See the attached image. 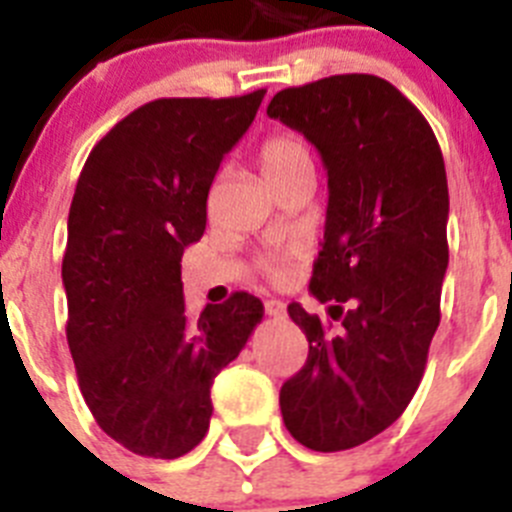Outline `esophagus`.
<instances>
[{
	"label": "esophagus",
	"instance_id": "obj_1",
	"mask_svg": "<svg viewBox=\"0 0 512 512\" xmlns=\"http://www.w3.org/2000/svg\"><path fill=\"white\" fill-rule=\"evenodd\" d=\"M264 310H266V315H269V318H284L287 307H284L282 300H269L264 305Z\"/></svg>",
	"mask_w": 512,
	"mask_h": 512
}]
</instances>
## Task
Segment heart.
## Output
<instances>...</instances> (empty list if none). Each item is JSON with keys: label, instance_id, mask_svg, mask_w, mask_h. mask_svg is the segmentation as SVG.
<instances>
[{"label": "heart", "instance_id": "b5f03b06", "mask_svg": "<svg viewBox=\"0 0 512 512\" xmlns=\"http://www.w3.org/2000/svg\"><path fill=\"white\" fill-rule=\"evenodd\" d=\"M259 166L264 171L266 182L274 187L277 182L287 179L289 174L312 166L310 151H307L305 140L297 138L292 133H274L261 143L259 148ZM261 269L269 274V277H282L284 264L279 256H266L261 261Z\"/></svg>", "mask_w": 512, "mask_h": 512}]
</instances>
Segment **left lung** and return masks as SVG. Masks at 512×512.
I'll return each mask as SVG.
<instances>
[{
  "instance_id": "8db88e82",
  "label": "left lung",
  "mask_w": 512,
  "mask_h": 512,
  "mask_svg": "<svg viewBox=\"0 0 512 512\" xmlns=\"http://www.w3.org/2000/svg\"><path fill=\"white\" fill-rule=\"evenodd\" d=\"M266 115L305 135L328 171L310 292L330 320L287 307L310 346L279 408L307 449H354L405 413L423 379L449 266L446 166L418 107L372 74L282 89Z\"/></svg>"
}]
</instances>
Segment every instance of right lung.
I'll return each instance as SVG.
<instances>
[{
  "label": "right lung",
  "instance_id": "1",
  "mask_svg": "<svg viewBox=\"0 0 512 512\" xmlns=\"http://www.w3.org/2000/svg\"><path fill=\"white\" fill-rule=\"evenodd\" d=\"M264 94L153 99L99 140L76 182L66 338L94 420L133 454L176 459L205 438L212 382L264 318L248 292L192 318L182 292L212 179Z\"/></svg>",
  "mask_w": 512,
  "mask_h": 512
}]
</instances>
